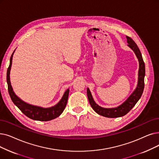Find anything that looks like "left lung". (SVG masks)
Returning <instances> with one entry per match:
<instances>
[{
    "label": "left lung",
    "instance_id": "8db88e82",
    "mask_svg": "<svg viewBox=\"0 0 159 159\" xmlns=\"http://www.w3.org/2000/svg\"><path fill=\"white\" fill-rule=\"evenodd\" d=\"M127 43H129L128 45L135 52L138 59H139L140 65L139 71V82H138V85L134 92L131 94L127 100L125 102H124L120 107L114 108H104L96 104L93 99L90 91L88 88H87L88 98L92 108L94 110L95 112L101 116L107 117V118H118V117H121L127 114L134 107L138 101L140 99L143 91L145 64L142 58V54L139 47L137 46L134 40L129 36H127Z\"/></svg>",
    "mask_w": 159,
    "mask_h": 159
}]
</instances>
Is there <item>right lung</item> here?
Instances as JSON below:
<instances>
[{
  "instance_id": "obj_1",
  "label": "right lung",
  "mask_w": 159,
  "mask_h": 159,
  "mask_svg": "<svg viewBox=\"0 0 159 159\" xmlns=\"http://www.w3.org/2000/svg\"><path fill=\"white\" fill-rule=\"evenodd\" d=\"M14 51H13V52H14ZM13 52L12 53L10 57V62L9 67L8 68V70H7L6 76L8 92L11 101L19 108L20 111H21L25 116L28 117V118L32 120L47 121L52 120L54 118H57V117H58L63 112L64 110L66 108L68 99V95L70 89H67L66 92L64 93L62 98H61V99L60 101V102L57 105L51 108H43L39 107L33 106L29 104H27V103L25 102L22 100H20L17 96L16 95L14 92H13L10 80V71L12 63V57Z\"/></svg>"
}]
</instances>
